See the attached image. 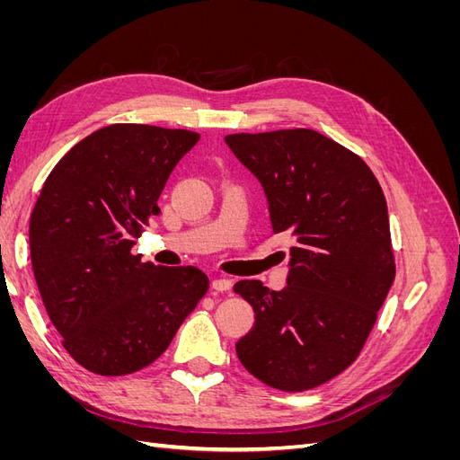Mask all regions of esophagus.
I'll return each instance as SVG.
<instances>
[{"label": "esophagus", "mask_w": 460, "mask_h": 460, "mask_svg": "<svg viewBox=\"0 0 460 460\" xmlns=\"http://www.w3.org/2000/svg\"><path fill=\"white\" fill-rule=\"evenodd\" d=\"M211 288L215 291H220V294H226V291L232 289V280H228V278H215Z\"/></svg>", "instance_id": "1"}]
</instances>
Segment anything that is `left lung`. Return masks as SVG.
<instances>
[{"label":"left lung","instance_id":"8db88e82","mask_svg":"<svg viewBox=\"0 0 460 460\" xmlns=\"http://www.w3.org/2000/svg\"><path fill=\"white\" fill-rule=\"evenodd\" d=\"M267 193L274 234L294 235L288 286L242 280L255 311L235 343L257 380L297 394L351 367L395 278L387 203L357 153L309 128L225 137Z\"/></svg>","mask_w":460,"mask_h":460}]
</instances>
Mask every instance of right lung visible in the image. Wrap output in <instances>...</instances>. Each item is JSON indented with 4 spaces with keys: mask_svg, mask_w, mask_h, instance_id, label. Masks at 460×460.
Returning a JSON list of instances; mask_svg holds the SVG:
<instances>
[{
    "mask_svg": "<svg viewBox=\"0 0 460 460\" xmlns=\"http://www.w3.org/2000/svg\"><path fill=\"white\" fill-rule=\"evenodd\" d=\"M199 134L109 124L53 166L31 217V259L41 301L80 367L127 376L171 345L207 294L196 267L132 255L176 163Z\"/></svg>",
    "mask_w": 460,
    "mask_h": 460,
    "instance_id": "add662e5",
    "label": "right lung"
}]
</instances>
